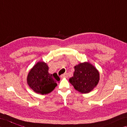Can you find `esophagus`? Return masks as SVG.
<instances>
[{
    "label": "esophagus",
    "instance_id": "1",
    "mask_svg": "<svg viewBox=\"0 0 127 127\" xmlns=\"http://www.w3.org/2000/svg\"><path fill=\"white\" fill-rule=\"evenodd\" d=\"M61 78H67V77H68V75H67V73H64V74H62L61 76Z\"/></svg>",
    "mask_w": 127,
    "mask_h": 127
}]
</instances>
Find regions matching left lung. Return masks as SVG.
<instances>
[{
    "label": "left lung",
    "instance_id": "obj_1",
    "mask_svg": "<svg viewBox=\"0 0 127 127\" xmlns=\"http://www.w3.org/2000/svg\"><path fill=\"white\" fill-rule=\"evenodd\" d=\"M99 81V71L89 62L75 66L73 76L69 79L74 89L81 94H88L92 91Z\"/></svg>",
    "mask_w": 127,
    "mask_h": 127
}]
</instances>
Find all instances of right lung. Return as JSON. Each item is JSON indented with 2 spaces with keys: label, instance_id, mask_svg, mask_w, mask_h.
Masks as SVG:
<instances>
[{
  "label": "right lung",
  "instance_id": "obj_1",
  "mask_svg": "<svg viewBox=\"0 0 127 127\" xmlns=\"http://www.w3.org/2000/svg\"><path fill=\"white\" fill-rule=\"evenodd\" d=\"M49 67L43 61H39L30 70L27 76L28 85L36 94L42 95L51 92L57 86L60 78L56 73L50 74Z\"/></svg>",
  "mask_w": 127,
  "mask_h": 127
}]
</instances>
